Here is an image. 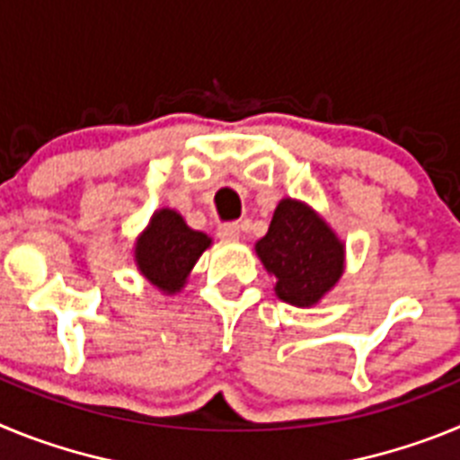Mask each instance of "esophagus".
I'll list each match as a JSON object with an SVG mask.
<instances>
[{"label": "esophagus", "mask_w": 460, "mask_h": 460, "mask_svg": "<svg viewBox=\"0 0 460 460\" xmlns=\"http://www.w3.org/2000/svg\"><path fill=\"white\" fill-rule=\"evenodd\" d=\"M217 233H218V237H223V239H237L239 233H242V227H239L237 223H221Z\"/></svg>", "instance_id": "esophagus-1"}]
</instances>
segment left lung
<instances>
[{
    "instance_id": "8db88e82",
    "label": "left lung",
    "mask_w": 460,
    "mask_h": 460,
    "mask_svg": "<svg viewBox=\"0 0 460 460\" xmlns=\"http://www.w3.org/2000/svg\"><path fill=\"white\" fill-rule=\"evenodd\" d=\"M276 295L295 306H311L343 274V243L313 209L280 200L267 234L255 243Z\"/></svg>"
}]
</instances>
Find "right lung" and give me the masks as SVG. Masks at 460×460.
Here are the masks:
<instances>
[{
	"mask_svg": "<svg viewBox=\"0 0 460 460\" xmlns=\"http://www.w3.org/2000/svg\"><path fill=\"white\" fill-rule=\"evenodd\" d=\"M209 243L211 239L190 230L177 211L161 209L137 239V267L149 283L172 295L184 286L186 276Z\"/></svg>",
	"mask_w": 460,
	"mask_h": 460,
	"instance_id": "add662e5",
	"label": "right lung"
}]
</instances>
